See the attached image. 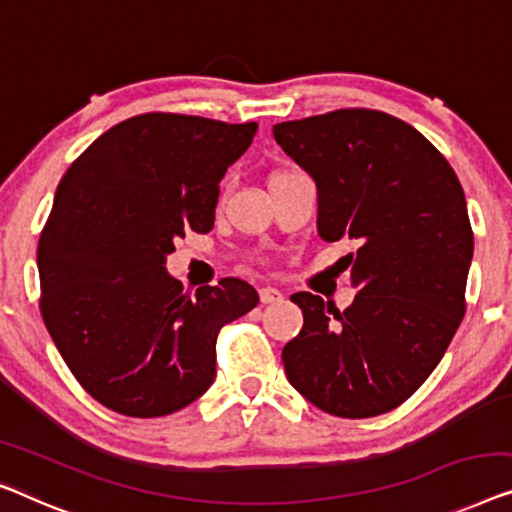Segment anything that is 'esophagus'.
Instances as JSON below:
<instances>
[{
  "label": "esophagus",
  "instance_id": "obj_1",
  "mask_svg": "<svg viewBox=\"0 0 512 512\" xmlns=\"http://www.w3.org/2000/svg\"><path fill=\"white\" fill-rule=\"evenodd\" d=\"M284 300V293L274 286H265L261 288V302L263 305H277V302Z\"/></svg>",
  "mask_w": 512,
  "mask_h": 512
}]
</instances>
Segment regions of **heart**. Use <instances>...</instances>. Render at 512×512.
Instances as JSON below:
<instances>
[{
    "instance_id": "1",
    "label": "heart",
    "mask_w": 512,
    "mask_h": 512,
    "mask_svg": "<svg viewBox=\"0 0 512 512\" xmlns=\"http://www.w3.org/2000/svg\"><path fill=\"white\" fill-rule=\"evenodd\" d=\"M284 173H286V170H284Z\"/></svg>"
}]
</instances>
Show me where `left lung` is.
Listing matches in <instances>:
<instances>
[{
	"label": "left lung",
	"mask_w": 512,
	"mask_h": 512,
	"mask_svg": "<svg viewBox=\"0 0 512 512\" xmlns=\"http://www.w3.org/2000/svg\"><path fill=\"white\" fill-rule=\"evenodd\" d=\"M316 182L318 235L351 240L353 305L307 291L288 381L339 418L397 409L439 365L466 311L473 231L464 189L429 140L381 110L344 108L272 127Z\"/></svg>",
	"instance_id": "left-lung-1"
}]
</instances>
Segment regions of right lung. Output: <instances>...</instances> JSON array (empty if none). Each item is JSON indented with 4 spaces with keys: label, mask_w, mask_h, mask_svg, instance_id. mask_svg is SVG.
<instances>
[{
    "label": "right lung",
    "mask_w": 512,
    "mask_h": 512,
    "mask_svg": "<svg viewBox=\"0 0 512 512\" xmlns=\"http://www.w3.org/2000/svg\"><path fill=\"white\" fill-rule=\"evenodd\" d=\"M258 124L145 113L66 170L41 231V316L71 374L108 409L159 418L217 374V335L258 305L247 281L187 293L166 272L184 233H210L219 182Z\"/></svg>",
    "instance_id": "1"
}]
</instances>
